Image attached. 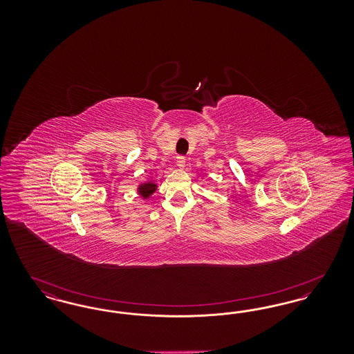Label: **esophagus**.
Here are the masks:
<instances>
[{"label": "esophagus", "instance_id": "1", "mask_svg": "<svg viewBox=\"0 0 354 354\" xmlns=\"http://www.w3.org/2000/svg\"><path fill=\"white\" fill-rule=\"evenodd\" d=\"M176 165L179 169H185V156H176Z\"/></svg>", "mask_w": 354, "mask_h": 354}]
</instances>
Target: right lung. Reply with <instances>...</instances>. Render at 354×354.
<instances>
[{
    "label": "right lung",
    "instance_id": "obj_1",
    "mask_svg": "<svg viewBox=\"0 0 354 354\" xmlns=\"http://www.w3.org/2000/svg\"><path fill=\"white\" fill-rule=\"evenodd\" d=\"M156 189H158V185L153 183L151 180H150V182H146V183H142V185H138V188H136L138 194H139L143 199H149Z\"/></svg>",
    "mask_w": 354,
    "mask_h": 354
}]
</instances>
